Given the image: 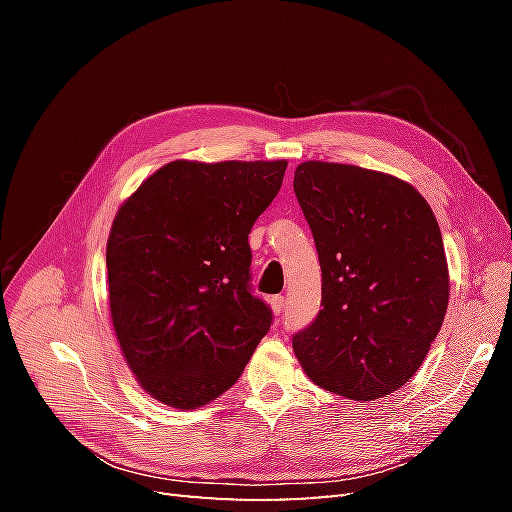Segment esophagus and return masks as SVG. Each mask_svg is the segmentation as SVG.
Returning a JSON list of instances; mask_svg holds the SVG:
<instances>
[{"label": "esophagus", "mask_w": 512, "mask_h": 512, "mask_svg": "<svg viewBox=\"0 0 512 512\" xmlns=\"http://www.w3.org/2000/svg\"><path fill=\"white\" fill-rule=\"evenodd\" d=\"M271 307H273V312L280 316L284 309H286V297H282V294H277V297L271 299Z\"/></svg>", "instance_id": "1"}]
</instances>
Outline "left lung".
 Instances as JSON below:
<instances>
[{
  "label": "left lung",
  "mask_w": 512,
  "mask_h": 512,
  "mask_svg": "<svg viewBox=\"0 0 512 512\" xmlns=\"http://www.w3.org/2000/svg\"><path fill=\"white\" fill-rule=\"evenodd\" d=\"M294 194L322 271V309L292 335L294 354L324 391L389 395L421 367L444 322L436 215L410 183L350 164H299Z\"/></svg>",
  "instance_id": "1"
}]
</instances>
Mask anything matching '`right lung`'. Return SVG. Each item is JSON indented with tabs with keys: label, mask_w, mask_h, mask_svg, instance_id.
I'll return each instance as SVG.
<instances>
[{
	"label": "right lung",
	"mask_w": 512,
	"mask_h": 512,
	"mask_svg": "<svg viewBox=\"0 0 512 512\" xmlns=\"http://www.w3.org/2000/svg\"><path fill=\"white\" fill-rule=\"evenodd\" d=\"M286 166L177 160L117 211L106 243L111 318L132 374L158 401L209 404L269 333L273 312L252 292L247 235Z\"/></svg>",
	"instance_id": "right-lung-1"
}]
</instances>
